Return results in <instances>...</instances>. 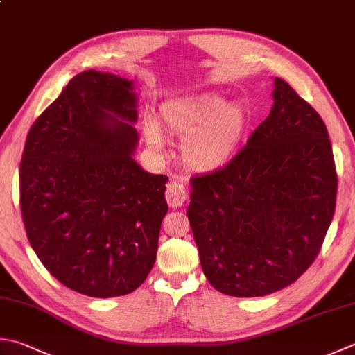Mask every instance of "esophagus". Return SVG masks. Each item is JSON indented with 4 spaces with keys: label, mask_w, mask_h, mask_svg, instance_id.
<instances>
[{
    "label": "esophagus",
    "mask_w": 355,
    "mask_h": 355,
    "mask_svg": "<svg viewBox=\"0 0 355 355\" xmlns=\"http://www.w3.org/2000/svg\"><path fill=\"white\" fill-rule=\"evenodd\" d=\"M166 200H168L169 206L172 207H180L183 206L187 201V192L183 184L178 182H172L168 184V189H166Z\"/></svg>",
    "instance_id": "34e87169"
}]
</instances>
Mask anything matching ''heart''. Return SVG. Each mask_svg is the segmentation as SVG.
I'll return each instance as SVG.
<instances>
[{
    "label": "heart",
    "instance_id": "heart-1",
    "mask_svg": "<svg viewBox=\"0 0 355 355\" xmlns=\"http://www.w3.org/2000/svg\"><path fill=\"white\" fill-rule=\"evenodd\" d=\"M162 120L171 135L184 140L182 143L184 163L198 172L225 166L248 126L246 110L240 104H229L218 95L164 104ZM144 135L150 148L163 149L164 140L155 121L144 123Z\"/></svg>",
    "mask_w": 355,
    "mask_h": 355
}]
</instances>
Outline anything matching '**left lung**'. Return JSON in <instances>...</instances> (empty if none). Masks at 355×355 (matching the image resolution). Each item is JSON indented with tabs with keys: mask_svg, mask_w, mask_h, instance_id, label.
<instances>
[{
	"mask_svg": "<svg viewBox=\"0 0 355 355\" xmlns=\"http://www.w3.org/2000/svg\"><path fill=\"white\" fill-rule=\"evenodd\" d=\"M272 107L225 168L191 178L187 218L207 282L226 295L289 286L320 252L337 173L314 107L274 78Z\"/></svg>",
	"mask_w": 355,
	"mask_h": 355,
	"instance_id": "obj_1",
	"label": "left lung"
}]
</instances>
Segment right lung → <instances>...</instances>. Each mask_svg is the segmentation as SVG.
Returning <instances> with one entry per match:
<instances>
[{"label": "right lung", "mask_w": 355, "mask_h": 355, "mask_svg": "<svg viewBox=\"0 0 355 355\" xmlns=\"http://www.w3.org/2000/svg\"><path fill=\"white\" fill-rule=\"evenodd\" d=\"M134 81L86 71L33 123L19 166L27 239L44 268L75 293L126 295L157 259L166 175L134 159Z\"/></svg>", "instance_id": "1"}]
</instances>
